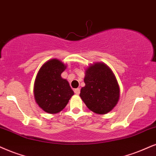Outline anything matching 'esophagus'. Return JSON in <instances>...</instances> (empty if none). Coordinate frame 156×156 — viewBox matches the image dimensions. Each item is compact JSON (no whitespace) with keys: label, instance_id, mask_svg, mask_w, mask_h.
<instances>
[{"label":"esophagus","instance_id":"obj_1","mask_svg":"<svg viewBox=\"0 0 156 156\" xmlns=\"http://www.w3.org/2000/svg\"><path fill=\"white\" fill-rule=\"evenodd\" d=\"M74 92H75V94H77V95H78V94H80V88H76V89L74 90Z\"/></svg>","mask_w":156,"mask_h":156}]
</instances>
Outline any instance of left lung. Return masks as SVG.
Returning a JSON list of instances; mask_svg holds the SVG:
<instances>
[{
    "mask_svg": "<svg viewBox=\"0 0 156 156\" xmlns=\"http://www.w3.org/2000/svg\"><path fill=\"white\" fill-rule=\"evenodd\" d=\"M86 86L80 96L88 109L97 114H106L113 109L119 98L117 79L109 67L96 63L86 70Z\"/></svg>",
    "mask_w": 156,
    "mask_h": 156,
    "instance_id": "left-lung-1",
    "label": "left lung"
}]
</instances>
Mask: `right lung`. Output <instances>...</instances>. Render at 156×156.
Returning <instances> with one entry per match:
<instances>
[{
	"mask_svg": "<svg viewBox=\"0 0 156 156\" xmlns=\"http://www.w3.org/2000/svg\"><path fill=\"white\" fill-rule=\"evenodd\" d=\"M66 66L57 59L47 61L37 73L34 83L36 102L44 112L58 113L74 94L68 82L61 78Z\"/></svg>",
	"mask_w": 156,
	"mask_h": 156,
	"instance_id": "1",
	"label": "right lung"
}]
</instances>
